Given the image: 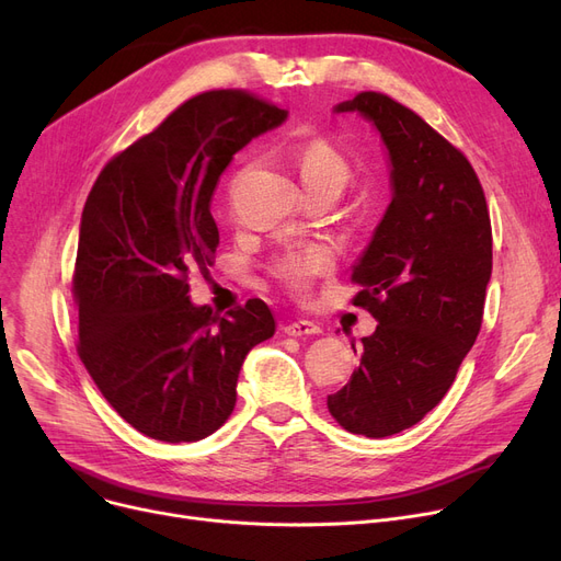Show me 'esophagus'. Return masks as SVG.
<instances>
[{"mask_svg": "<svg viewBox=\"0 0 561 561\" xmlns=\"http://www.w3.org/2000/svg\"><path fill=\"white\" fill-rule=\"evenodd\" d=\"M284 332L288 336H313V334H320V328L311 320H290L284 328Z\"/></svg>", "mask_w": 561, "mask_h": 561, "instance_id": "1", "label": "esophagus"}]
</instances>
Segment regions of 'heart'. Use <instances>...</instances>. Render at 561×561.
Wrapping results in <instances>:
<instances>
[{
    "label": "heart",
    "mask_w": 561,
    "mask_h": 561,
    "mask_svg": "<svg viewBox=\"0 0 561 561\" xmlns=\"http://www.w3.org/2000/svg\"><path fill=\"white\" fill-rule=\"evenodd\" d=\"M296 168L307 193L332 191L341 195L350 180V163L336 145L322 138L305 142L296 152ZM332 265V250L322 243H309L284 252L275 261V275L290 288L302 290Z\"/></svg>",
    "instance_id": "b5f03b06"
}]
</instances>
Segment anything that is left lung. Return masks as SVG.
Masks as SVG:
<instances>
[{
    "mask_svg": "<svg viewBox=\"0 0 561 561\" xmlns=\"http://www.w3.org/2000/svg\"><path fill=\"white\" fill-rule=\"evenodd\" d=\"M334 111L377 129L393 195L352 268L362 286L352 305L379 325L328 409L343 430L381 438L423 421L473 347L491 279V220L473 165L421 115L373 91Z\"/></svg>",
    "mask_w": 561,
    "mask_h": 561,
    "instance_id": "left-lung-1",
    "label": "left lung"
}]
</instances>
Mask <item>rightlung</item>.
I'll list each match as a JSON object with an SVG mask.
<instances>
[{
  "mask_svg": "<svg viewBox=\"0 0 561 561\" xmlns=\"http://www.w3.org/2000/svg\"><path fill=\"white\" fill-rule=\"evenodd\" d=\"M286 115L245 91L202 93L113 157L85 199L77 350L108 404L145 436L182 444L214 434L231 416L248 352L275 334L263 300L227 316L195 307L188 275L214 263L220 174Z\"/></svg>",
  "mask_w": 561,
  "mask_h": 561,
  "instance_id": "right-lung-1",
  "label": "right lung"
}]
</instances>
